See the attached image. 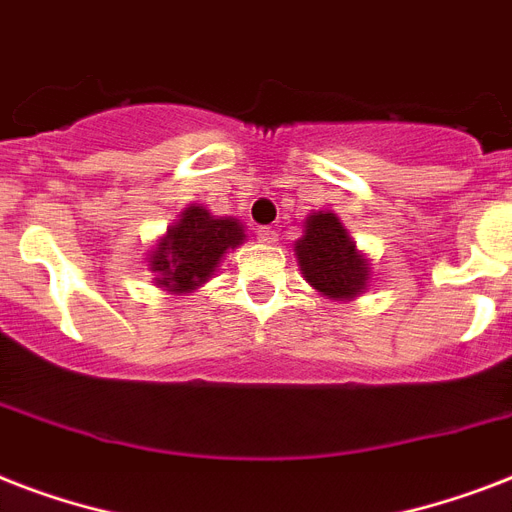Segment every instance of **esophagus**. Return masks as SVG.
<instances>
[{
  "mask_svg": "<svg viewBox=\"0 0 512 512\" xmlns=\"http://www.w3.org/2000/svg\"><path fill=\"white\" fill-rule=\"evenodd\" d=\"M257 239L263 241V244H273V241L279 239V233L273 231V228H257Z\"/></svg>",
  "mask_w": 512,
  "mask_h": 512,
  "instance_id": "34e87169",
  "label": "esophagus"
}]
</instances>
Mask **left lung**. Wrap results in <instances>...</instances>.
<instances>
[{
    "instance_id": "left-lung-1",
    "label": "left lung",
    "mask_w": 512,
    "mask_h": 512,
    "mask_svg": "<svg viewBox=\"0 0 512 512\" xmlns=\"http://www.w3.org/2000/svg\"><path fill=\"white\" fill-rule=\"evenodd\" d=\"M295 252L305 281L321 295L348 300L366 287V260L358 255L356 244L332 212L308 217L305 236L295 244Z\"/></svg>"
}]
</instances>
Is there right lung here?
<instances>
[{"mask_svg":"<svg viewBox=\"0 0 512 512\" xmlns=\"http://www.w3.org/2000/svg\"><path fill=\"white\" fill-rule=\"evenodd\" d=\"M241 241L244 228L236 220L188 207L151 255V271L159 273L156 284L172 292H191L212 276L225 249H233Z\"/></svg>","mask_w":512,"mask_h":512,"instance_id":"obj_1","label":"right lung"}]
</instances>
